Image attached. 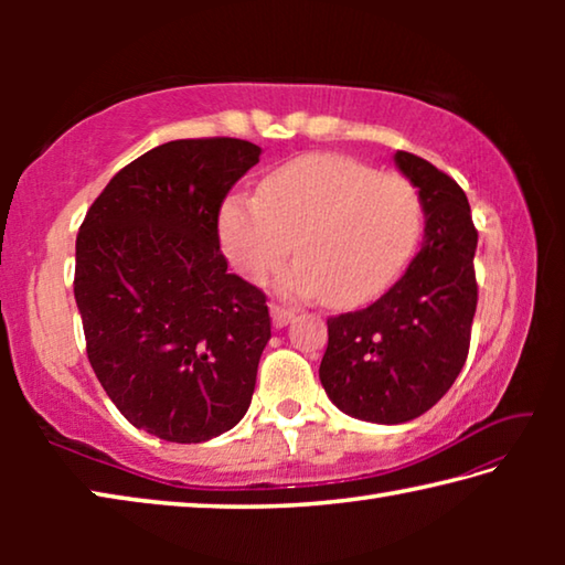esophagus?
Instances as JSON below:
<instances>
[{"label":"esophagus","instance_id":"34e87169","mask_svg":"<svg viewBox=\"0 0 565 565\" xmlns=\"http://www.w3.org/2000/svg\"><path fill=\"white\" fill-rule=\"evenodd\" d=\"M294 319V309H289V306H279V303H271V321L276 329L286 327Z\"/></svg>","mask_w":565,"mask_h":565}]
</instances>
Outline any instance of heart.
Returning <instances> with one entry per match:
<instances>
[{"label":"heart","instance_id":"heart-1","mask_svg":"<svg viewBox=\"0 0 565 565\" xmlns=\"http://www.w3.org/2000/svg\"><path fill=\"white\" fill-rule=\"evenodd\" d=\"M424 234V199L411 179L339 154H309L274 169L259 196H232L218 212L226 259L291 296L351 306L376 299L406 269Z\"/></svg>","mask_w":565,"mask_h":565}]
</instances>
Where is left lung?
Here are the masks:
<instances>
[{
	"label": "left lung",
	"mask_w": 565,
	"mask_h": 565,
	"mask_svg": "<svg viewBox=\"0 0 565 565\" xmlns=\"http://www.w3.org/2000/svg\"><path fill=\"white\" fill-rule=\"evenodd\" d=\"M424 199V244L406 274L366 309L331 317L319 379L353 418L404 424L426 414L461 374L478 301V232L463 189L431 161L396 151Z\"/></svg>",
	"instance_id": "left-lung-1"
}]
</instances>
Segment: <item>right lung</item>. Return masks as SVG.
<instances>
[{
  "instance_id": "1",
  "label": "right lung",
  "mask_w": 565,
  "mask_h": 565,
  "mask_svg": "<svg viewBox=\"0 0 565 565\" xmlns=\"http://www.w3.org/2000/svg\"><path fill=\"white\" fill-rule=\"evenodd\" d=\"M259 157L244 139L167 141L114 174L76 234L94 374L129 424L171 444L209 441L252 404L269 306L226 271L218 209Z\"/></svg>"
}]
</instances>
